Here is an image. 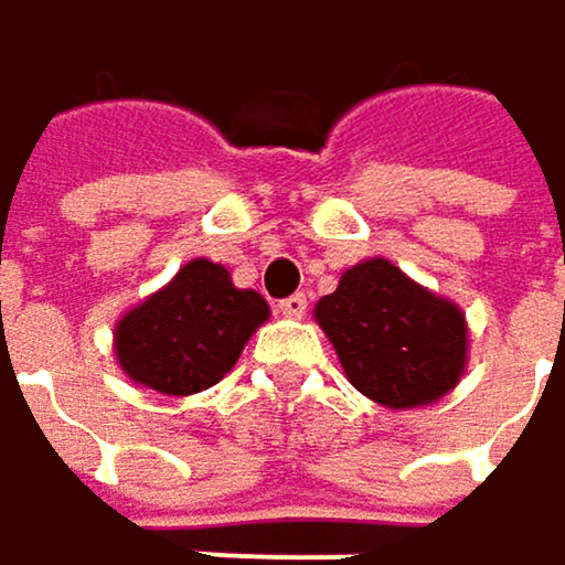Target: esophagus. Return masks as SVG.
<instances>
[{
  "mask_svg": "<svg viewBox=\"0 0 565 565\" xmlns=\"http://www.w3.org/2000/svg\"><path fill=\"white\" fill-rule=\"evenodd\" d=\"M306 309H309V302H306V296H302V292H296V296H289V299H282V302H279V312H282L286 319H302V316H306Z\"/></svg>",
  "mask_w": 565,
  "mask_h": 565,
  "instance_id": "esophagus-1",
  "label": "esophagus"
}]
</instances>
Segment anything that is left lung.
I'll use <instances>...</instances> for the list:
<instances>
[{
    "label": "left lung",
    "mask_w": 565,
    "mask_h": 565,
    "mask_svg": "<svg viewBox=\"0 0 565 565\" xmlns=\"http://www.w3.org/2000/svg\"><path fill=\"white\" fill-rule=\"evenodd\" d=\"M316 322L349 382L385 408L444 398L467 365L463 312L382 256L345 269L335 292L316 302Z\"/></svg>",
    "instance_id": "obj_1"
}]
</instances>
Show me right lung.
I'll list each match as a JSON object with an SVG mask.
<instances>
[{
  "mask_svg": "<svg viewBox=\"0 0 565 565\" xmlns=\"http://www.w3.org/2000/svg\"><path fill=\"white\" fill-rule=\"evenodd\" d=\"M266 319L269 306L259 292L236 289L220 263L190 259L121 316L115 355L131 382L183 398L213 388Z\"/></svg>",
  "mask_w": 565,
  "mask_h": 565,
  "instance_id": "obj_1",
  "label": "right lung"
}]
</instances>
